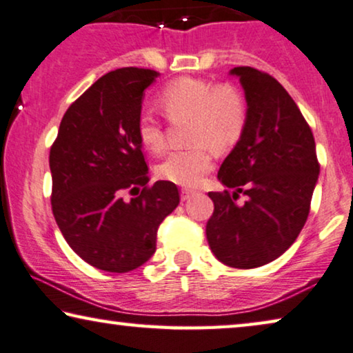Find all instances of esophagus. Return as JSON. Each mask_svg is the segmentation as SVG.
Returning <instances> with one entry per match:
<instances>
[{
    "label": "esophagus",
    "mask_w": 353,
    "mask_h": 353,
    "mask_svg": "<svg viewBox=\"0 0 353 353\" xmlns=\"http://www.w3.org/2000/svg\"><path fill=\"white\" fill-rule=\"evenodd\" d=\"M197 194L196 189H183L181 191V201H189V199L194 197Z\"/></svg>",
    "instance_id": "34e87169"
}]
</instances>
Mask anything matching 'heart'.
I'll return each mask as SVG.
<instances>
[{
	"label": "heart",
	"instance_id": "obj_1",
	"mask_svg": "<svg viewBox=\"0 0 353 353\" xmlns=\"http://www.w3.org/2000/svg\"><path fill=\"white\" fill-rule=\"evenodd\" d=\"M172 122L188 119L189 141L196 145L172 151L157 167V173L175 185L197 186L212 170L213 154L232 148L247 125V101L242 92L229 83L214 84L201 78H178L167 84L157 99ZM137 135L146 150L161 152L165 148L164 125L154 116L143 113Z\"/></svg>",
	"mask_w": 353,
	"mask_h": 353
}]
</instances>
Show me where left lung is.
Listing matches in <instances>:
<instances>
[{
  "instance_id": "8db88e82",
  "label": "left lung",
  "mask_w": 353,
  "mask_h": 353,
  "mask_svg": "<svg viewBox=\"0 0 353 353\" xmlns=\"http://www.w3.org/2000/svg\"><path fill=\"white\" fill-rule=\"evenodd\" d=\"M231 74L245 90L247 125L218 172L234 192H208L214 210L205 232L223 264L253 269L277 259L298 239L320 164L312 130L283 85L252 66H236ZM239 193L248 196L242 206L235 202Z\"/></svg>"
}]
</instances>
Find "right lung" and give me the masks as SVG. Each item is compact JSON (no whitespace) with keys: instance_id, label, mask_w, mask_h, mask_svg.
Returning a JSON list of instances; mask_svg holds the SVG:
<instances>
[{"instance_id":"obj_1","label":"right lung","mask_w":353,"mask_h":353,"mask_svg":"<svg viewBox=\"0 0 353 353\" xmlns=\"http://www.w3.org/2000/svg\"><path fill=\"white\" fill-rule=\"evenodd\" d=\"M154 70L110 71L70 105L50 146L52 213L66 243L106 272H129L156 252L159 224L180 203L175 183L148 185L137 135ZM134 196L129 201L123 194Z\"/></svg>"}]
</instances>
